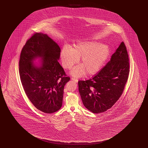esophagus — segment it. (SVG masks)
Returning <instances> with one entry per match:
<instances>
[{
  "instance_id": "34e87169",
  "label": "esophagus",
  "mask_w": 148,
  "mask_h": 148,
  "mask_svg": "<svg viewBox=\"0 0 148 148\" xmlns=\"http://www.w3.org/2000/svg\"><path fill=\"white\" fill-rule=\"evenodd\" d=\"M71 79L75 81V82H78V79H77V78H71Z\"/></svg>"
}]
</instances>
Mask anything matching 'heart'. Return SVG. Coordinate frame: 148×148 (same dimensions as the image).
I'll return each mask as SVG.
<instances>
[{
	"label": "heart",
	"instance_id": "heart-1",
	"mask_svg": "<svg viewBox=\"0 0 148 148\" xmlns=\"http://www.w3.org/2000/svg\"><path fill=\"white\" fill-rule=\"evenodd\" d=\"M110 54L108 46L99 44L96 41L80 42L73 46L72 49L64 47L61 51V59L63 67L69 69L78 62L81 63L73 68L71 73L75 77H81L86 73L88 75L97 73L102 67Z\"/></svg>",
	"mask_w": 148,
	"mask_h": 148
}]
</instances>
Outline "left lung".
I'll return each mask as SVG.
<instances>
[{
	"label": "left lung",
	"mask_w": 148,
	"mask_h": 148,
	"mask_svg": "<svg viewBox=\"0 0 148 148\" xmlns=\"http://www.w3.org/2000/svg\"><path fill=\"white\" fill-rule=\"evenodd\" d=\"M129 56L122 42L110 62L96 75L78 81L84 106L92 113H103L113 106L124 91L129 73Z\"/></svg>",
	"instance_id": "1"
}]
</instances>
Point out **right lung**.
<instances>
[{"label": "right lung", "instance_id": "obj_1", "mask_svg": "<svg viewBox=\"0 0 148 148\" xmlns=\"http://www.w3.org/2000/svg\"><path fill=\"white\" fill-rule=\"evenodd\" d=\"M60 49L47 35L35 33L22 49L19 74L24 92L38 110L47 114L59 110L62 104L64 85L70 80L58 60ZM43 59L37 68L32 60Z\"/></svg>", "mask_w": 148, "mask_h": 148}]
</instances>
